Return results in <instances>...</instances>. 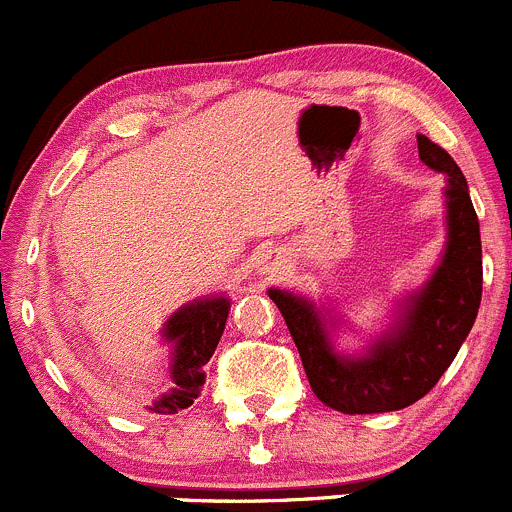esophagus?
I'll list each match as a JSON object with an SVG mask.
<instances>
[{
  "label": "esophagus",
  "instance_id": "1",
  "mask_svg": "<svg viewBox=\"0 0 512 512\" xmlns=\"http://www.w3.org/2000/svg\"><path fill=\"white\" fill-rule=\"evenodd\" d=\"M286 271V258L281 254H271L266 256V261L261 263V273L263 276H278V273Z\"/></svg>",
  "mask_w": 512,
  "mask_h": 512
}]
</instances>
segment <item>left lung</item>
Listing matches in <instances>:
<instances>
[{"instance_id":"1","label":"left lung","mask_w":512,"mask_h":512,"mask_svg":"<svg viewBox=\"0 0 512 512\" xmlns=\"http://www.w3.org/2000/svg\"><path fill=\"white\" fill-rule=\"evenodd\" d=\"M426 167L446 175V246L429 281L399 303L397 320L362 355H342L333 347L330 328L313 300L271 288L303 360L315 397L342 414L397 412L419 402L476 323L483 291L481 229L461 167L444 147L416 135Z\"/></svg>"}]
</instances>
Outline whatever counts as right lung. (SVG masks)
Returning <instances> with one entry per match:
<instances>
[{
    "label": "right lung",
    "instance_id": "obj_1",
    "mask_svg": "<svg viewBox=\"0 0 512 512\" xmlns=\"http://www.w3.org/2000/svg\"><path fill=\"white\" fill-rule=\"evenodd\" d=\"M229 308L231 303L226 295H209V298L182 305L167 320L162 337L172 347V389L152 402L150 412L177 414L179 409H187L199 397L204 379H207L204 367L217 350L226 318H229Z\"/></svg>",
    "mask_w": 512,
    "mask_h": 512
}]
</instances>
